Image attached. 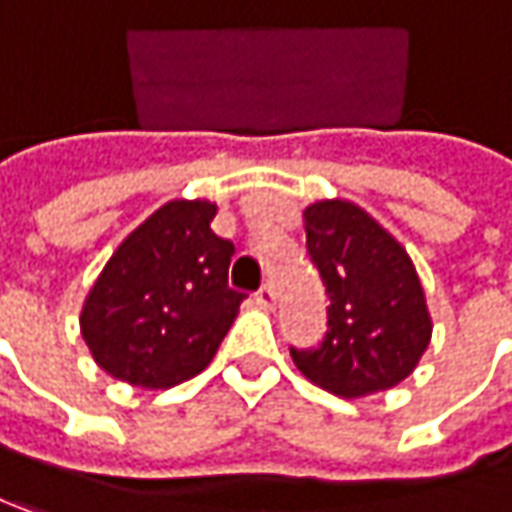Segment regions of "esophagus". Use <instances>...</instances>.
<instances>
[{"label": "esophagus", "instance_id": "obj_1", "mask_svg": "<svg viewBox=\"0 0 512 512\" xmlns=\"http://www.w3.org/2000/svg\"><path fill=\"white\" fill-rule=\"evenodd\" d=\"M255 301L260 304V307H266V310H272L275 307V289L272 286L266 284V286H260L255 292Z\"/></svg>", "mask_w": 512, "mask_h": 512}]
</instances>
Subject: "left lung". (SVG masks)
Masks as SVG:
<instances>
[{
	"label": "left lung",
	"mask_w": 512,
	"mask_h": 512,
	"mask_svg": "<svg viewBox=\"0 0 512 512\" xmlns=\"http://www.w3.org/2000/svg\"><path fill=\"white\" fill-rule=\"evenodd\" d=\"M304 228L330 307L316 347H289L298 371L336 397H365L403 382L432 339L423 286L406 249L345 199L310 205Z\"/></svg>",
	"instance_id": "8db88e82"
}]
</instances>
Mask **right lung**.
<instances>
[{"mask_svg":"<svg viewBox=\"0 0 512 512\" xmlns=\"http://www.w3.org/2000/svg\"><path fill=\"white\" fill-rule=\"evenodd\" d=\"M217 205L173 199L118 246L83 304V339L106 374L170 388L208 368L243 292L234 243L211 231Z\"/></svg>","mask_w":512,"mask_h":512,"instance_id":"obj_1","label":"right lung"}]
</instances>
